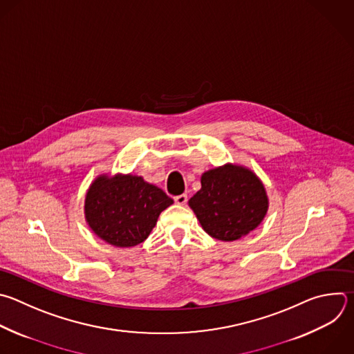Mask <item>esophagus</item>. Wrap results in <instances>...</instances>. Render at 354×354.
Listing matches in <instances>:
<instances>
[{"mask_svg":"<svg viewBox=\"0 0 354 354\" xmlns=\"http://www.w3.org/2000/svg\"><path fill=\"white\" fill-rule=\"evenodd\" d=\"M175 203L179 204V205H185L187 203V196L186 194H179V196H175L174 197Z\"/></svg>","mask_w":354,"mask_h":354,"instance_id":"34e87169","label":"esophagus"}]
</instances>
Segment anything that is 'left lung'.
Wrapping results in <instances>:
<instances>
[{"instance_id":"8db88e82","label":"left lung","mask_w":354,"mask_h":354,"mask_svg":"<svg viewBox=\"0 0 354 354\" xmlns=\"http://www.w3.org/2000/svg\"><path fill=\"white\" fill-rule=\"evenodd\" d=\"M211 238L232 242L256 229L268 209L260 179L249 169L225 165L201 176V189L189 200Z\"/></svg>"}]
</instances>
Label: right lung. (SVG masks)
<instances>
[{
    "label": "right lung",
    "mask_w": 354,
    "mask_h": 354,
    "mask_svg": "<svg viewBox=\"0 0 354 354\" xmlns=\"http://www.w3.org/2000/svg\"><path fill=\"white\" fill-rule=\"evenodd\" d=\"M174 203L140 176L97 178L86 194V219L106 243L132 248L145 242L160 214Z\"/></svg>",
    "instance_id": "1"
}]
</instances>
